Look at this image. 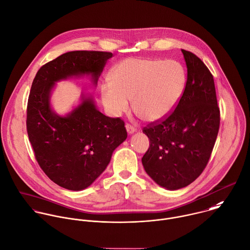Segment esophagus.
<instances>
[{"instance_id": "esophagus-1", "label": "esophagus", "mask_w": 250, "mask_h": 250, "mask_svg": "<svg viewBox=\"0 0 250 250\" xmlns=\"http://www.w3.org/2000/svg\"><path fill=\"white\" fill-rule=\"evenodd\" d=\"M125 128H126V131H127L128 134H132L136 131V128L134 126H132L131 125H129V124L125 125Z\"/></svg>"}]
</instances>
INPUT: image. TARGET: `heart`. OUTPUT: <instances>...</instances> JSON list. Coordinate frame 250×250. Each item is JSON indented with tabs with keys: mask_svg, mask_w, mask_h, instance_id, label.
Instances as JSON below:
<instances>
[{
	"mask_svg": "<svg viewBox=\"0 0 250 250\" xmlns=\"http://www.w3.org/2000/svg\"><path fill=\"white\" fill-rule=\"evenodd\" d=\"M110 84L101 87V100L114 117L128 109L132 99L134 113L143 121L159 122L179 103L185 86L186 72L173 60L127 58L109 74Z\"/></svg>",
	"mask_w": 250,
	"mask_h": 250,
	"instance_id": "1",
	"label": "heart"
}]
</instances>
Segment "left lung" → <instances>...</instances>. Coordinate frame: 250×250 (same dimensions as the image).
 Returning <instances> with one entry per match:
<instances>
[{
  "instance_id": "1",
  "label": "left lung",
  "mask_w": 250,
  "mask_h": 250,
  "mask_svg": "<svg viewBox=\"0 0 250 250\" xmlns=\"http://www.w3.org/2000/svg\"><path fill=\"white\" fill-rule=\"evenodd\" d=\"M187 82L175 110L144 127L150 147L142 158L147 174L174 191L194 182L206 168L220 125L213 76L194 53L182 49Z\"/></svg>"
}]
</instances>
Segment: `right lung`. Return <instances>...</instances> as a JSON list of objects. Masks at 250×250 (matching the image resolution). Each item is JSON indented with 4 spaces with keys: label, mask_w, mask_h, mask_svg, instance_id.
I'll return each instance as SVG.
<instances>
[{
    "label": "right lung",
    "mask_w": 250,
    "mask_h": 250,
    "mask_svg": "<svg viewBox=\"0 0 250 250\" xmlns=\"http://www.w3.org/2000/svg\"><path fill=\"white\" fill-rule=\"evenodd\" d=\"M111 52H66L40 68L27 105V132L36 160L58 186L71 191L89 187L106 169L115 149L127 137L125 123L99 112L91 95L65 116L50 105L55 83L89 76L97 84Z\"/></svg>",
    "instance_id": "add662e5"
}]
</instances>
